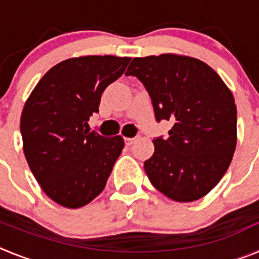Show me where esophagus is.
Masks as SVG:
<instances>
[{
  "mask_svg": "<svg viewBox=\"0 0 259 259\" xmlns=\"http://www.w3.org/2000/svg\"><path fill=\"white\" fill-rule=\"evenodd\" d=\"M135 140H136V137H125L124 143H125V145L130 146L135 143Z\"/></svg>",
  "mask_w": 259,
  "mask_h": 259,
  "instance_id": "1",
  "label": "esophagus"
}]
</instances>
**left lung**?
Returning <instances> with one entry per match:
<instances>
[{
  "label": "left lung",
  "mask_w": 259,
  "mask_h": 259,
  "mask_svg": "<svg viewBox=\"0 0 259 259\" xmlns=\"http://www.w3.org/2000/svg\"><path fill=\"white\" fill-rule=\"evenodd\" d=\"M125 75L140 80L168 137L153 140L144 168L155 189L176 202L206 196L232 161L237 141L232 92L209 65L179 54L134 58Z\"/></svg>",
  "instance_id": "1"
}]
</instances>
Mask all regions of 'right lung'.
<instances>
[{"label": "right lung", "mask_w": 259, "mask_h": 259, "mask_svg": "<svg viewBox=\"0 0 259 259\" xmlns=\"http://www.w3.org/2000/svg\"><path fill=\"white\" fill-rule=\"evenodd\" d=\"M131 58L84 56L59 62L41 77L20 116L23 152L37 183L67 209L85 206L104 191L124 148L120 135L89 132L106 87Z\"/></svg>", "instance_id": "obj_1"}]
</instances>
